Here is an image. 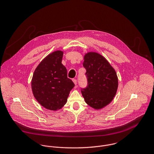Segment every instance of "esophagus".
<instances>
[{
  "mask_svg": "<svg viewBox=\"0 0 154 154\" xmlns=\"http://www.w3.org/2000/svg\"><path fill=\"white\" fill-rule=\"evenodd\" d=\"M72 81H73V83L75 84V85H76V84H77V81H76V79H73Z\"/></svg>",
  "mask_w": 154,
  "mask_h": 154,
  "instance_id": "obj_1",
  "label": "esophagus"
}]
</instances>
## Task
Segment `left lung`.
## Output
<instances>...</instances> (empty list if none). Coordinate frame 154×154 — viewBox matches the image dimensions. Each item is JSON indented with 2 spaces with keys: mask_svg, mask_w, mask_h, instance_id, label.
I'll return each instance as SVG.
<instances>
[{
  "mask_svg": "<svg viewBox=\"0 0 154 154\" xmlns=\"http://www.w3.org/2000/svg\"><path fill=\"white\" fill-rule=\"evenodd\" d=\"M84 59L88 86L82 89V96L88 106L101 109L110 104L116 94L117 73L107 59L98 53L88 52Z\"/></svg>",
  "mask_w": 154,
  "mask_h": 154,
  "instance_id": "obj_1",
  "label": "left lung"
}]
</instances>
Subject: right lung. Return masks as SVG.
<instances>
[{
    "label": "right lung",
    "mask_w": 154,
    "mask_h": 154,
    "mask_svg": "<svg viewBox=\"0 0 154 154\" xmlns=\"http://www.w3.org/2000/svg\"><path fill=\"white\" fill-rule=\"evenodd\" d=\"M63 52L56 50L40 63L33 73L31 88L38 103L46 109L59 110L66 104L74 83L62 63Z\"/></svg>",
    "instance_id": "1"
}]
</instances>
